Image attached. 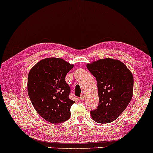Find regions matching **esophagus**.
Segmentation results:
<instances>
[{
  "mask_svg": "<svg viewBox=\"0 0 153 153\" xmlns=\"http://www.w3.org/2000/svg\"><path fill=\"white\" fill-rule=\"evenodd\" d=\"M84 98H85V97H84V94H82V95L80 97V100H83Z\"/></svg>",
  "mask_w": 153,
  "mask_h": 153,
  "instance_id": "1",
  "label": "esophagus"
}]
</instances>
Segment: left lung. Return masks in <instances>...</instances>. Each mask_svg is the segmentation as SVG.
<instances>
[{"label":"left lung","mask_w":153,"mask_h":153,"mask_svg":"<svg viewBox=\"0 0 153 153\" xmlns=\"http://www.w3.org/2000/svg\"><path fill=\"white\" fill-rule=\"evenodd\" d=\"M97 81L99 104L91 111L92 118L100 123L115 120L131 100L133 76L126 65L118 60L104 59L87 64Z\"/></svg>","instance_id":"1"}]
</instances>
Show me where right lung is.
Here are the masks:
<instances>
[{"label":"right lung","mask_w":153,"mask_h":153,"mask_svg":"<svg viewBox=\"0 0 153 153\" xmlns=\"http://www.w3.org/2000/svg\"><path fill=\"white\" fill-rule=\"evenodd\" d=\"M73 68V64L62 59L47 58L29 72V97L36 112L49 122H64L71 116L70 109L75 102L69 98L71 89L65 77Z\"/></svg>","instance_id":"1"}]
</instances>
